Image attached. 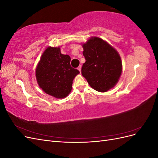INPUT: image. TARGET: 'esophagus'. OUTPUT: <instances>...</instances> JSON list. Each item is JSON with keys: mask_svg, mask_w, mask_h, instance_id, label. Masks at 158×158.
Returning <instances> with one entry per match:
<instances>
[{"mask_svg": "<svg viewBox=\"0 0 158 158\" xmlns=\"http://www.w3.org/2000/svg\"><path fill=\"white\" fill-rule=\"evenodd\" d=\"M81 68H82V66H81V65H80L78 67V70L80 71V73H81Z\"/></svg>", "mask_w": 158, "mask_h": 158, "instance_id": "obj_1", "label": "esophagus"}]
</instances>
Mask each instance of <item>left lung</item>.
I'll return each mask as SVG.
<instances>
[{
  "label": "left lung",
  "mask_w": 158,
  "mask_h": 158,
  "mask_svg": "<svg viewBox=\"0 0 158 158\" xmlns=\"http://www.w3.org/2000/svg\"><path fill=\"white\" fill-rule=\"evenodd\" d=\"M85 62L82 74L92 88L106 92L114 86L122 73V62L117 51L101 38H91L83 45Z\"/></svg>",
  "instance_id": "1"
}]
</instances>
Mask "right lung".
<instances>
[{
    "instance_id": "add662e5",
    "label": "right lung",
    "mask_w": 158,
    "mask_h": 158,
    "mask_svg": "<svg viewBox=\"0 0 158 158\" xmlns=\"http://www.w3.org/2000/svg\"><path fill=\"white\" fill-rule=\"evenodd\" d=\"M80 72L70 66V57L61 54L59 47L47 48L36 68L40 87L56 98H66L72 89L73 81Z\"/></svg>"
}]
</instances>
